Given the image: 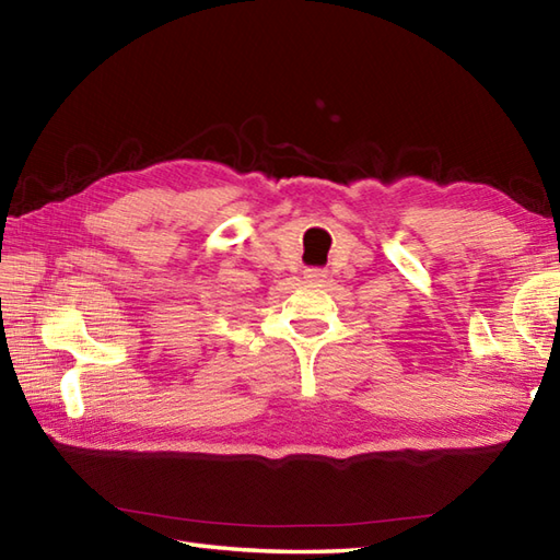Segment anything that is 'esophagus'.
<instances>
[{
    "label": "esophagus",
    "instance_id": "esophagus-1",
    "mask_svg": "<svg viewBox=\"0 0 560 560\" xmlns=\"http://www.w3.org/2000/svg\"><path fill=\"white\" fill-rule=\"evenodd\" d=\"M303 277H305V281L319 283V281H325V279H327V271H325V269H317V267H311V269H305V271H303Z\"/></svg>",
    "mask_w": 560,
    "mask_h": 560
}]
</instances>
